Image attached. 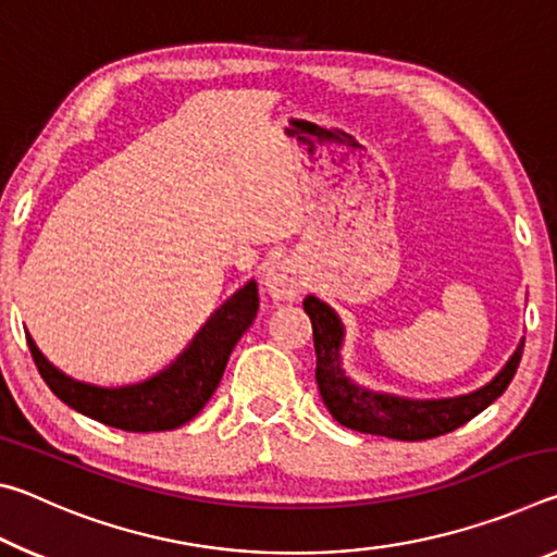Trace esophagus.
<instances>
[{
    "label": "esophagus",
    "mask_w": 557,
    "mask_h": 557,
    "mask_svg": "<svg viewBox=\"0 0 557 557\" xmlns=\"http://www.w3.org/2000/svg\"><path fill=\"white\" fill-rule=\"evenodd\" d=\"M265 287L275 299H297L299 292L305 289V277L295 262L282 260L268 270Z\"/></svg>",
    "instance_id": "esophagus-1"
}]
</instances>
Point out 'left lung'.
I'll return each instance as SVG.
<instances>
[{"mask_svg": "<svg viewBox=\"0 0 557 557\" xmlns=\"http://www.w3.org/2000/svg\"><path fill=\"white\" fill-rule=\"evenodd\" d=\"M305 312L312 319L314 354H317V385L322 400L336 422L366 435H381L403 442L432 440L457 430L486 410L516 375L521 363L523 342L518 344L508 363L496 373L492 383L459 398L442 400H410L388 393H373L356 385L342 369L344 326L342 319L322 299L309 295Z\"/></svg>", "mask_w": 557, "mask_h": 557, "instance_id": "8db88e82", "label": "left lung"}]
</instances>
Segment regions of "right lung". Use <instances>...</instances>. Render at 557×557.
<instances>
[{"label":"right lung","instance_id":"right-lung-1","mask_svg":"<svg viewBox=\"0 0 557 557\" xmlns=\"http://www.w3.org/2000/svg\"><path fill=\"white\" fill-rule=\"evenodd\" d=\"M258 307V285L256 280H250L223 307L215 309L169 369L122 388H100L75 381L49 363L29 334L26 342L41 379L69 408L125 432H162L186 425L209 403L223 379L233 346L252 324Z\"/></svg>","mask_w":557,"mask_h":557}]
</instances>
